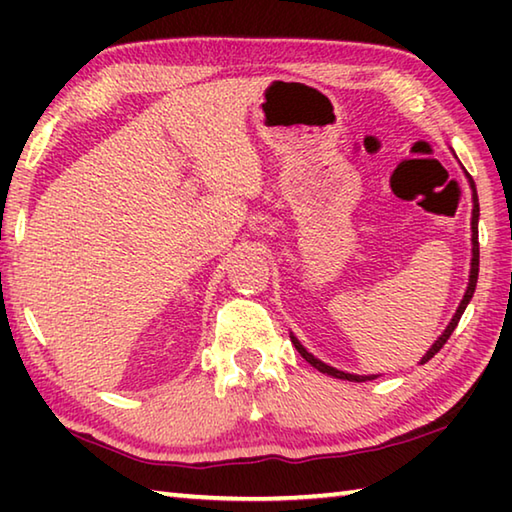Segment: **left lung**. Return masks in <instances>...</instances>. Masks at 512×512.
<instances>
[{"label":"left lung","mask_w":512,"mask_h":512,"mask_svg":"<svg viewBox=\"0 0 512 512\" xmlns=\"http://www.w3.org/2000/svg\"><path fill=\"white\" fill-rule=\"evenodd\" d=\"M465 176H467V180H470V187H472V203H474V207H472V262H470V282H467L465 296H463V300H461V305H458L454 318L449 320V325L445 327V332L438 336V341L431 345V348L427 350V354H424L420 363H427V361L433 357V354L440 352V348H443V345L447 343L449 336H452V332H454L456 325H458V320H461V316H463L465 307L470 305V300H472V296H474V289H476V280H479V196H476V185H474V180H472L470 173L465 171ZM291 343L296 345V350L300 352L302 359L309 361L311 366H314V368L320 370V372H325V375H329V377L348 379V381H370V379L377 377V375H350V372H343V370H336V368H332V366H327V363H323L320 359H316L314 354L307 352L305 345H302L293 334H291Z\"/></svg>","instance_id":"obj_1"}]
</instances>
